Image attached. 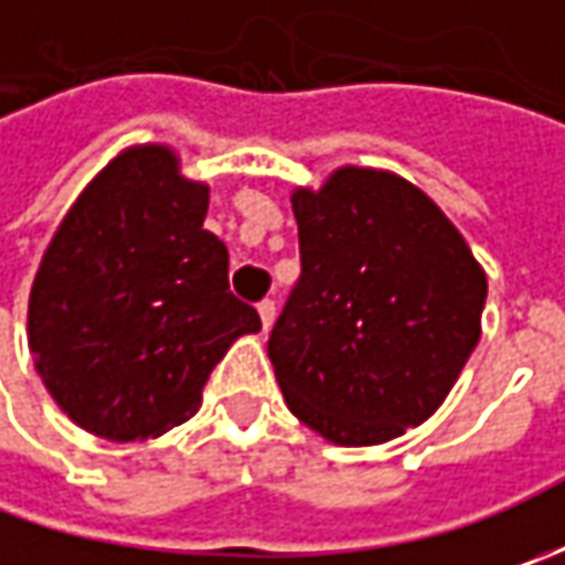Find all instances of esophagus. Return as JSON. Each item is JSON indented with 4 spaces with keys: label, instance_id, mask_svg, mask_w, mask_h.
I'll use <instances>...</instances> for the list:
<instances>
[{
    "label": "esophagus",
    "instance_id": "obj_1",
    "mask_svg": "<svg viewBox=\"0 0 565 565\" xmlns=\"http://www.w3.org/2000/svg\"><path fill=\"white\" fill-rule=\"evenodd\" d=\"M257 315H260V323H264V330H270L273 320H276V301H273V298H264V301L257 305Z\"/></svg>",
    "mask_w": 565,
    "mask_h": 565
}]
</instances>
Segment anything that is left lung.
<instances>
[{
	"label": "left lung",
	"instance_id": "obj_1",
	"mask_svg": "<svg viewBox=\"0 0 565 565\" xmlns=\"http://www.w3.org/2000/svg\"><path fill=\"white\" fill-rule=\"evenodd\" d=\"M301 276L273 323L295 418L339 446L422 424L481 337L488 279L466 238L399 175L339 169L295 191Z\"/></svg>",
	"mask_w": 565,
	"mask_h": 565
}]
</instances>
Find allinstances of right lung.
Here are the masks:
<instances>
[{"label":"right lung","mask_w":565,"mask_h":565,"mask_svg":"<svg viewBox=\"0 0 565 565\" xmlns=\"http://www.w3.org/2000/svg\"><path fill=\"white\" fill-rule=\"evenodd\" d=\"M206 201L166 147H135L84 188L43 254L28 308L36 371L97 437L128 444L182 424L228 345L260 330L228 289Z\"/></svg>","instance_id":"1"}]
</instances>
